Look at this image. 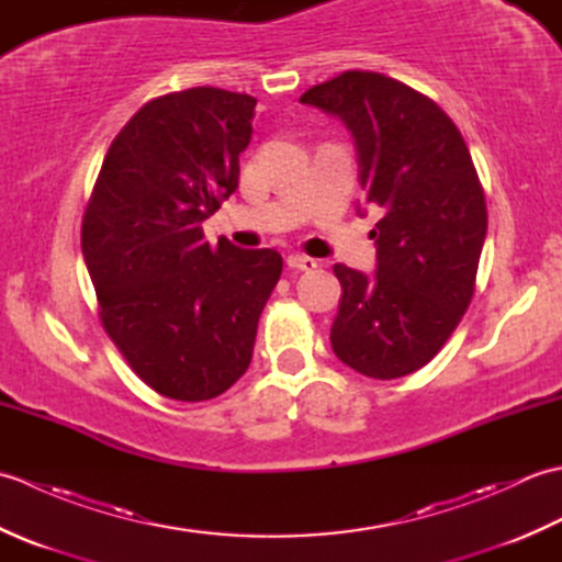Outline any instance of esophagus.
<instances>
[{"instance_id": "1", "label": "esophagus", "mask_w": 562, "mask_h": 562, "mask_svg": "<svg viewBox=\"0 0 562 562\" xmlns=\"http://www.w3.org/2000/svg\"><path fill=\"white\" fill-rule=\"evenodd\" d=\"M318 266L316 258H308V256H302V254H294L288 258V268L290 270H314Z\"/></svg>"}]
</instances>
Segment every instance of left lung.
Returning a JSON list of instances; mask_svg holds the SVG:
<instances>
[{
  "mask_svg": "<svg viewBox=\"0 0 562 562\" xmlns=\"http://www.w3.org/2000/svg\"><path fill=\"white\" fill-rule=\"evenodd\" d=\"M300 101L350 127L364 195L384 212L369 234L372 278L333 266L342 288L333 352L372 379L413 374L449 340L475 292L487 207L471 151L432 99L379 71H342Z\"/></svg>",
  "mask_w": 562,
  "mask_h": 562,
  "instance_id": "left-lung-1",
  "label": "left lung"
}]
</instances>
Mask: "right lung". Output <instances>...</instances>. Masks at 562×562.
Listing matches in <instances>:
<instances>
[{
  "instance_id": "right-lung-1",
  "label": "right lung",
  "mask_w": 562,
  "mask_h": 562,
  "mask_svg": "<svg viewBox=\"0 0 562 562\" xmlns=\"http://www.w3.org/2000/svg\"><path fill=\"white\" fill-rule=\"evenodd\" d=\"M256 99L195 87L151 99L111 142L81 220L103 330L166 398L198 403L250 364L282 274L272 248L205 241L202 222L238 188Z\"/></svg>"
}]
</instances>
